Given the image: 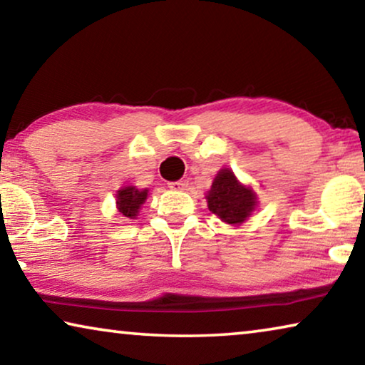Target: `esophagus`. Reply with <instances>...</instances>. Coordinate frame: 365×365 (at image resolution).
Returning a JSON list of instances; mask_svg holds the SVG:
<instances>
[{"mask_svg": "<svg viewBox=\"0 0 365 365\" xmlns=\"http://www.w3.org/2000/svg\"><path fill=\"white\" fill-rule=\"evenodd\" d=\"M187 187H188L187 180H177V182L168 183V188H172V190H185Z\"/></svg>", "mask_w": 365, "mask_h": 365, "instance_id": "esophagus-1", "label": "esophagus"}]
</instances>
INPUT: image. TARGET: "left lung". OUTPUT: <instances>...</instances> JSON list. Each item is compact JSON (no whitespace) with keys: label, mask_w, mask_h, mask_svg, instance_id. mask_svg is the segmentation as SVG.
<instances>
[{"label":"left lung","mask_w":365,"mask_h":365,"mask_svg":"<svg viewBox=\"0 0 365 365\" xmlns=\"http://www.w3.org/2000/svg\"><path fill=\"white\" fill-rule=\"evenodd\" d=\"M208 208L211 213L220 216L225 222L237 225L251 215L255 201V195L251 188L242 187L237 182L235 173L227 168L217 173L211 190L208 192Z\"/></svg>","instance_id":"obj_1"}]
</instances>
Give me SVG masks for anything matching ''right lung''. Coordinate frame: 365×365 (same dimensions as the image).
Listing matches in <instances>:
<instances>
[{"instance_id": "1", "label": "right lung", "mask_w": 365, "mask_h": 365, "mask_svg": "<svg viewBox=\"0 0 365 365\" xmlns=\"http://www.w3.org/2000/svg\"><path fill=\"white\" fill-rule=\"evenodd\" d=\"M118 210L123 216L133 217L138 216L140 205L148 198V190H138L135 187H126L118 192Z\"/></svg>"}]
</instances>
